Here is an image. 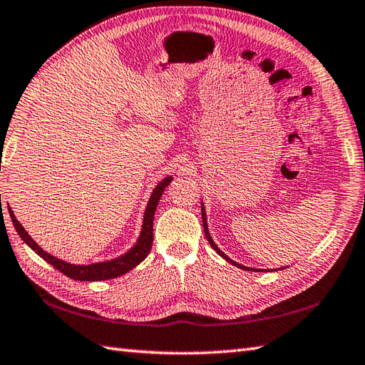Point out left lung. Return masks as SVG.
Returning <instances> with one entry per match:
<instances>
[{
    "label": "left lung",
    "instance_id": "8db88e82",
    "mask_svg": "<svg viewBox=\"0 0 365 365\" xmlns=\"http://www.w3.org/2000/svg\"><path fill=\"white\" fill-rule=\"evenodd\" d=\"M201 218H203V228H205V234H206V239H207V242H209V245L212 247L218 255H220L223 259H226V261L228 262H231L232 265H236V267H239V269H242V270H248V272H256V269H251V267H245V265H240V264H237V262H234L232 259H230L228 256H226L223 251L217 247V244L215 242L212 240V237H210V232H209V228H207V218H206V209H205V205H203V201H201Z\"/></svg>",
    "mask_w": 365,
    "mask_h": 365
}]
</instances>
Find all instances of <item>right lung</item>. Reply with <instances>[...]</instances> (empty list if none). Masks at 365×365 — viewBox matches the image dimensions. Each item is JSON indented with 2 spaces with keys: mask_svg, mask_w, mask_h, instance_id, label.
Masks as SVG:
<instances>
[{
  "mask_svg": "<svg viewBox=\"0 0 365 365\" xmlns=\"http://www.w3.org/2000/svg\"><path fill=\"white\" fill-rule=\"evenodd\" d=\"M173 176L168 175L162 180L155 189H153L148 205L145 207V214H143V223H142V230L139 234V239H137L135 244L129 248L125 255H121L115 259H110V261H101V262H93V264H71L67 261H62L61 257H56L53 255L48 253L42 247H40L37 242L32 239L26 230L23 228L20 222L15 218L14 210L7 206L9 209V215L12 218L14 228L19 232V236L23 239L24 244H26L31 250H34L36 253L46 261L48 264H51L54 269H58L61 273L66 274V277L76 279V281H103V279H112L121 277V274L128 273L129 270H133L135 265H139L145 257L148 256L151 245H153V220H155V212L159 200L164 193L167 185L172 182Z\"/></svg>",
  "mask_w": 365,
  "mask_h": 365,
  "instance_id": "right-lung-1",
  "label": "right lung"
}]
</instances>
